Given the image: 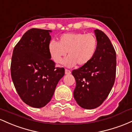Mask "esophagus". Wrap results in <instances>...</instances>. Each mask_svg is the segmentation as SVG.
<instances>
[{"mask_svg":"<svg viewBox=\"0 0 132 132\" xmlns=\"http://www.w3.org/2000/svg\"><path fill=\"white\" fill-rule=\"evenodd\" d=\"M65 73L66 75H69V74H70L71 73L70 70H68V69H65Z\"/></svg>","mask_w":132,"mask_h":132,"instance_id":"34e87169","label":"esophagus"}]
</instances>
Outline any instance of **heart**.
<instances>
[{
    "mask_svg": "<svg viewBox=\"0 0 132 132\" xmlns=\"http://www.w3.org/2000/svg\"><path fill=\"white\" fill-rule=\"evenodd\" d=\"M98 46L96 37L92 34L70 32L63 34L59 38L58 42L50 41L48 50L50 57L56 63H60L67 52L68 57L63 63L68 67L76 64L85 65L94 57Z\"/></svg>",
    "mask_w": 132,
    "mask_h": 132,
    "instance_id": "heart-1",
    "label": "heart"
}]
</instances>
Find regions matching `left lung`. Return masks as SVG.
Returning <instances> with one entry per match:
<instances>
[{
  "label": "left lung",
  "mask_w": 132,
  "mask_h": 132,
  "mask_svg": "<svg viewBox=\"0 0 132 132\" xmlns=\"http://www.w3.org/2000/svg\"><path fill=\"white\" fill-rule=\"evenodd\" d=\"M98 46L89 63L72 73L76 82L73 97L85 109L102 105L114 85L116 75V52L110 39L102 31L94 30Z\"/></svg>",
  "instance_id": "left-lung-1"
}]
</instances>
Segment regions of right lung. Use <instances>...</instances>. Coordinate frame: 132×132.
Listing matches in <instances>:
<instances>
[{"label": "right lung", "mask_w": 132, "mask_h": 132, "mask_svg": "<svg viewBox=\"0 0 132 132\" xmlns=\"http://www.w3.org/2000/svg\"><path fill=\"white\" fill-rule=\"evenodd\" d=\"M52 30L31 29L13 50L10 72L13 83L24 103L42 108L51 100L64 68L55 67L48 50Z\"/></svg>", "instance_id": "1"}]
</instances>
